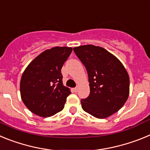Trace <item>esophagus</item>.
Returning a JSON list of instances; mask_svg holds the SVG:
<instances>
[{
    "mask_svg": "<svg viewBox=\"0 0 150 150\" xmlns=\"http://www.w3.org/2000/svg\"><path fill=\"white\" fill-rule=\"evenodd\" d=\"M78 89H79V87H78V86H76V88H74V91H77Z\"/></svg>",
    "mask_w": 150,
    "mask_h": 150,
    "instance_id": "esophagus-1",
    "label": "esophagus"
}]
</instances>
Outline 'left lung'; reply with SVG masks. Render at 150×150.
<instances>
[{
  "mask_svg": "<svg viewBox=\"0 0 150 150\" xmlns=\"http://www.w3.org/2000/svg\"><path fill=\"white\" fill-rule=\"evenodd\" d=\"M86 68L90 95L82 99L83 110L105 119L120 110L129 95V76L122 62L105 49L94 45L74 48Z\"/></svg>",
  "mask_w": 150,
  "mask_h": 150,
  "instance_id": "obj_1",
  "label": "left lung"
}]
</instances>
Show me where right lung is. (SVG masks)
<instances>
[{
  "instance_id": "right-lung-1",
  "label": "right lung",
  "mask_w": 150,
  "mask_h": 150,
  "mask_svg": "<svg viewBox=\"0 0 150 150\" xmlns=\"http://www.w3.org/2000/svg\"><path fill=\"white\" fill-rule=\"evenodd\" d=\"M72 50L64 46L46 50L26 67L21 78L20 94L30 112L48 117L63 110L71 92L63 85L61 70Z\"/></svg>"
}]
</instances>
